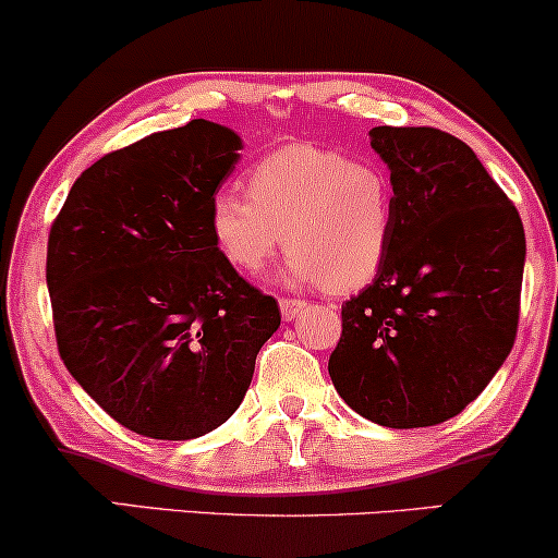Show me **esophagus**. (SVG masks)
<instances>
[{"label": "esophagus", "mask_w": 558, "mask_h": 558, "mask_svg": "<svg viewBox=\"0 0 558 558\" xmlns=\"http://www.w3.org/2000/svg\"><path fill=\"white\" fill-rule=\"evenodd\" d=\"M279 307H281V318L294 320L300 313L307 311V302L305 300H294V298H281Z\"/></svg>", "instance_id": "1"}]
</instances>
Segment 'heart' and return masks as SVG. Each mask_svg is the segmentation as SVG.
I'll return each mask as SVG.
<instances>
[{"label": "heart", "instance_id": "obj_1", "mask_svg": "<svg viewBox=\"0 0 558 558\" xmlns=\"http://www.w3.org/2000/svg\"><path fill=\"white\" fill-rule=\"evenodd\" d=\"M396 185L375 160L315 144L266 155L247 175V198L217 194L209 232L230 266L258 274L287 243L284 277L354 292L369 284L390 253Z\"/></svg>", "mask_w": 558, "mask_h": 558}]
</instances>
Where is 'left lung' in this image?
<instances>
[{
	"instance_id": "1",
	"label": "left lung",
	"mask_w": 558,
	"mask_h": 558,
	"mask_svg": "<svg viewBox=\"0 0 558 558\" xmlns=\"http://www.w3.org/2000/svg\"><path fill=\"white\" fill-rule=\"evenodd\" d=\"M396 185V230L373 284L341 305L328 375L356 414L390 429L458 416L512 352L525 230L458 136L375 126Z\"/></svg>"
}]
</instances>
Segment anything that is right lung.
Instances as JSON below:
<instances>
[{
  "mask_svg": "<svg viewBox=\"0 0 558 558\" xmlns=\"http://www.w3.org/2000/svg\"><path fill=\"white\" fill-rule=\"evenodd\" d=\"M243 147L194 119L89 165L48 235L59 354L116 422L194 439L238 411L277 300L222 258L209 206Z\"/></svg>",
  "mask_w": 558,
  "mask_h": 558,
  "instance_id": "right-lung-1",
  "label": "right lung"
}]
</instances>
